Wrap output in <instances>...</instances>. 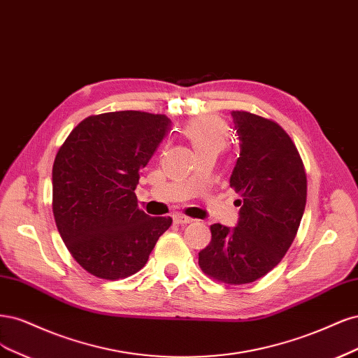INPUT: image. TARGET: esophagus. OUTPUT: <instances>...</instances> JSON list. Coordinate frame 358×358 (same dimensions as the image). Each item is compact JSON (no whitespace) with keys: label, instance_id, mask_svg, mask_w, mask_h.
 Wrapping results in <instances>:
<instances>
[{"label":"esophagus","instance_id":"obj_1","mask_svg":"<svg viewBox=\"0 0 358 358\" xmlns=\"http://www.w3.org/2000/svg\"><path fill=\"white\" fill-rule=\"evenodd\" d=\"M172 218H174V222L177 224H187V223L192 222V218L187 217V215H184V214H174V215H172Z\"/></svg>","mask_w":358,"mask_h":358}]
</instances>
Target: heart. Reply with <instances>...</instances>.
Here are the masks:
<instances>
[{
	"instance_id": "obj_1",
	"label": "heart",
	"mask_w": 358,
	"mask_h": 358,
	"mask_svg": "<svg viewBox=\"0 0 358 358\" xmlns=\"http://www.w3.org/2000/svg\"><path fill=\"white\" fill-rule=\"evenodd\" d=\"M184 136L193 145L196 153H220L229 141L227 124L217 116H198L182 128Z\"/></svg>"
}]
</instances>
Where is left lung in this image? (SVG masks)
<instances>
[{"label": "left lung", "mask_w": 358, "mask_h": 358, "mask_svg": "<svg viewBox=\"0 0 358 358\" xmlns=\"http://www.w3.org/2000/svg\"><path fill=\"white\" fill-rule=\"evenodd\" d=\"M239 157L230 187L242 201L234 229L215 223L199 266L218 282L242 285L262 278L293 244L306 205V172L281 126L257 114L232 111Z\"/></svg>", "instance_id": "left-lung-1"}]
</instances>
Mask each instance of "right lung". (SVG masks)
I'll use <instances>...</instances> for the list:
<instances>
[{
    "mask_svg": "<svg viewBox=\"0 0 358 358\" xmlns=\"http://www.w3.org/2000/svg\"><path fill=\"white\" fill-rule=\"evenodd\" d=\"M171 128L165 114L113 111L80 122L57 150L53 215L68 251L102 280H123L148 260L171 217L138 208L141 169Z\"/></svg>",
    "mask_w": 358,
    "mask_h": 358,
    "instance_id": "add662e5",
    "label": "right lung"
}]
</instances>
